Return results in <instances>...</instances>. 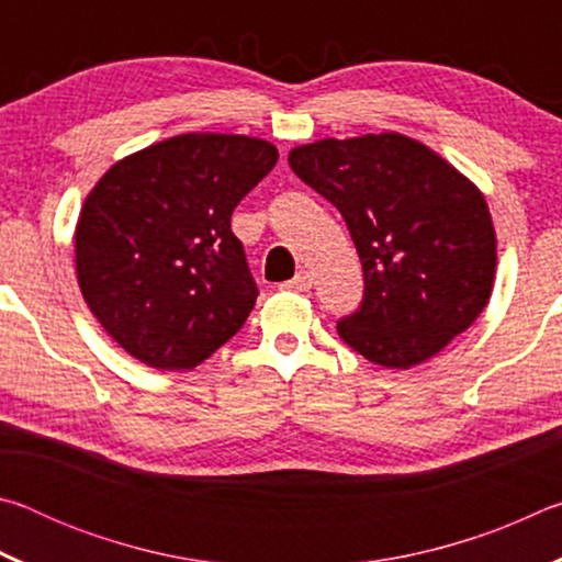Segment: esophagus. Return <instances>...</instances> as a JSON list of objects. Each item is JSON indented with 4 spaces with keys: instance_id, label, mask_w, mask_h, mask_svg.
I'll list each match as a JSON object with an SVG mask.
<instances>
[{
    "instance_id": "34e87169",
    "label": "esophagus",
    "mask_w": 562,
    "mask_h": 562,
    "mask_svg": "<svg viewBox=\"0 0 562 562\" xmlns=\"http://www.w3.org/2000/svg\"><path fill=\"white\" fill-rule=\"evenodd\" d=\"M282 288L294 290V292H307V290H312V274L307 270H300L290 282H284Z\"/></svg>"
}]
</instances>
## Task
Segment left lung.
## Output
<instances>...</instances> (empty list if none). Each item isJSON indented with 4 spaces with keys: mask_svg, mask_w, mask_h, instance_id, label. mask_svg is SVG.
I'll use <instances>...</instances> for the list:
<instances>
[{
    "mask_svg": "<svg viewBox=\"0 0 562 562\" xmlns=\"http://www.w3.org/2000/svg\"><path fill=\"white\" fill-rule=\"evenodd\" d=\"M290 168L337 207L364 270L339 337L384 369L439 355L486 307L496 231L473 180L422 140L384 131L290 150Z\"/></svg>",
    "mask_w": 562,
    "mask_h": 562,
    "instance_id": "8db88e82",
    "label": "left lung"
}]
</instances>
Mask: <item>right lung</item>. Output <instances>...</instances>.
Listing matches in <instances>:
<instances>
[{"instance_id": "add662e5", "label": "right lung", "mask_w": 562, "mask_h": 562, "mask_svg": "<svg viewBox=\"0 0 562 562\" xmlns=\"http://www.w3.org/2000/svg\"><path fill=\"white\" fill-rule=\"evenodd\" d=\"M278 164L270 140L180 133L121 158L81 205L76 280L101 327L154 369H193L258 300L235 205Z\"/></svg>"}]
</instances>
